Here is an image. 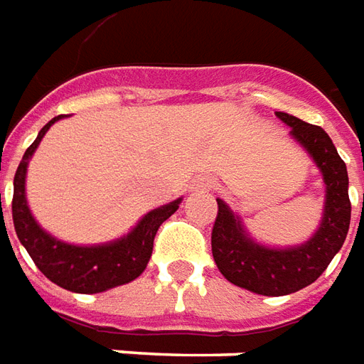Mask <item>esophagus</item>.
<instances>
[{
	"mask_svg": "<svg viewBox=\"0 0 364 364\" xmlns=\"http://www.w3.org/2000/svg\"><path fill=\"white\" fill-rule=\"evenodd\" d=\"M215 188V178L211 176H198L192 182V190L196 192H203V190H213Z\"/></svg>",
	"mask_w": 364,
	"mask_h": 364,
	"instance_id": "esophagus-1",
	"label": "esophagus"
}]
</instances>
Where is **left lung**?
Segmentation results:
<instances>
[{"instance_id": "8db88e82", "label": "left lung", "mask_w": 364, "mask_h": 364, "mask_svg": "<svg viewBox=\"0 0 364 364\" xmlns=\"http://www.w3.org/2000/svg\"><path fill=\"white\" fill-rule=\"evenodd\" d=\"M277 115L292 127L290 135L314 156L323 172L327 194L318 233L306 245L294 249H267L251 241L239 218L218 200V218L211 229L213 260L231 284L262 296H286L316 282L343 247L351 223L347 166L333 141L318 125L282 112H277Z\"/></svg>"}]
</instances>
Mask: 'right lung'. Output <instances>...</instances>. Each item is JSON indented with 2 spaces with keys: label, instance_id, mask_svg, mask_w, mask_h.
<instances>
[{
  "label": "right lung",
  "instance_id": "obj_1",
  "mask_svg": "<svg viewBox=\"0 0 364 364\" xmlns=\"http://www.w3.org/2000/svg\"><path fill=\"white\" fill-rule=\"evenodd\" d=\"M63 115L54 117L41 129L35 143L25 151L23 161L13 178V225L23 247L27 249L37 269L45 274L50 282L58 284L64 290L78 294H97L127 284L146 269V262L153 255L154 235L162 223L178 210L176 202L162 205L159 210L146 213L139 221L127 237L115 243L97 245V247H76L56 241L54 237L45 233L38 228L37 221L31 215L25 200V172L27 162L35 153V149L45 136L48 127Z\"/></svg>",
  "mask_w": 364,
  "mask_h": 364
}]
</instances>
